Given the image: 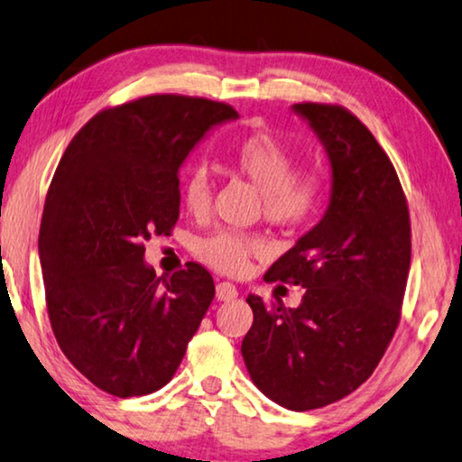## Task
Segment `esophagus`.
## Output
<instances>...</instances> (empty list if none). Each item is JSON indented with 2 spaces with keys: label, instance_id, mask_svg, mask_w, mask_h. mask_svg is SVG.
I'll return each mask as SVG.
<instances>
[{
  "label": "esophagus",
  "instance_id": "34e87169",
  "mask_svg": "<svg viewBox=\"0 0 462 462\" xmlns=\"http://www.w3.org/2000/svg\"><path fill=\"white\" fill-rule=\"evenodd\" d=\"M217 298L220 302H231V300L237 298V287L229 281H223V283L217 285Z\"/></svg>",
  "mask_w": 462,
  "mask_h": 462
}]
</instances>
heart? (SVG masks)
<instances>
[{
  "label": "heart",
  "mask_w": 462,
  "mask_h": 462,
  "mask_svg": "<svg viewBox=\"0 0 462 462\" xmlns=\"http://www.w3.org/2000/svg\"><path fill=\"white\" fill-rule=\"evenodd\" d=\"M229 166L245 177L263 199L264 217L279 225H300L314 217L323 199L320 177L304 172L293 175V158L275 137L252 133L229 152ZM183 202L193 215H202L210 204V179L204 169L189 172L183 185ZM198 256L226 275H244L250 258L266 252L260 237L237 231H215L199 239Z\"/></svg>",
  "instance_id": "b5f03b06"
}]
</instances>
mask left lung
<instances>
[{
    "label": "left lung",
    "instance_id": "1",
    "mask_svg": "<svg viewBox=\"0 0 462 462\" xmlns=\"http://www.w3.org/2000/svg\"><path fill=\"white\" fill-rule=\"evenodd\" d=\"M331 166L325 215L264 275L302 285L296 309L250 293L242 356L254 385L290 411L337 402L375 371L400 320L411 220L398 175L342 106L293 104Z\"/></svg>",
    "mask_w": 462,
    "mask_h": 462
}]
</instances>
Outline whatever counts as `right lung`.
<instances>
[{
  "label": "right lung",
  "mask_w": 462,
  "mask_h": 462,
  "mask_svg": "<svg viewBox=\"0 0 462 462\" xmlns=\"http://www.w3.org/2000/svg\"><path fill=\"white\" fill-rule=\"evenodd\" d=\"M237 116L204 97L148 96L93 116L60 160L39 231L50 323L64 356L112 396L169 383L215 298L196 263L156 277L143 244L175 226L189 152Z\"/></svg>",
  "instance_id": "right-lung-1"
}]
</instances>
